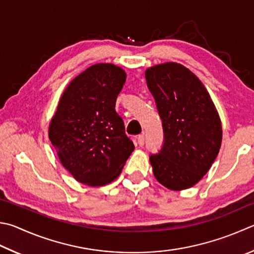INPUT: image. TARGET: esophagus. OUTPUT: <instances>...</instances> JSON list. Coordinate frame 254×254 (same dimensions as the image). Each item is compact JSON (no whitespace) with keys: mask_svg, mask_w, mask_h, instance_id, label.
<instances>
[{"mask_svg":"<svg viewBox=\"0 0 254 254\" xmlns=\"http://www.w3.org/2000/svg\"><path fill=\"white\" fill-rule=\"evenodd\" d=\"M136 140H137V144H139L140 146H143V145H144V135H139V136H137L136 137Z\"/></svg>","mask_w":254,"mask_h":254,"instance_id":"34e87169","label":"esophagus"}]
</instances>
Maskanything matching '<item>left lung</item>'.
I'll use <instances>...</instances> for the list:
<instances>
[{"mask_svg": "<svg viewBox=\"0 0 254 254\" xmlns=\"http://www.w3.org/2000/svg\"><path fill=\"white\" fill-rule=\"evenodd\" d=\"M163 127V145L150 155L155 179L170 190L194 186L209 171L222 142V127L209 92L193 73L169 62L145 71Z\"/></svg>", "mask_w": 254, "mask_h": 254, "instance_id": "1", "label": "left lung"}]
</instances>
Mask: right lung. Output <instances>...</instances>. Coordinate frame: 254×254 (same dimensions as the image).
Masks as SVG:
<instances>
[{"mask_svg": "<svg viewBox=\"0 0 254 254\" xmlns=\"http://www.w3.org/2000/svg\"><path fill=\"white\" fill-rule=\"evenodd\" d=\"M127 74L99 63L71 81L51 120L49 137L64 168L91 187L114 181L134 150L115 102Z\"/></svg>", "mask_w": 254, "mask_h": 254, "instance_id": "right-lung-1", "label": "right lung"}]
</instances>
